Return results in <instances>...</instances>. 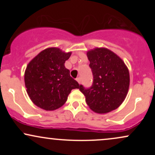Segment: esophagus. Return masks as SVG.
Returning <instances> with one entry per match:
<instances>
[{
  "instance_id": "34e87169",
  "label": "esophagus",
  "mask_w": 155,
  "mask_h": 155,
  "mask_svg": "<svg viewBox=\"0 0 155 155\" xmlns=\"http://www.w3.org/2000/svg\"><path fill=\"white\" fill-rule=\"evenodd\" d=\"M76 81H78V83H79V84H80V83H81V78H76Z\"/></svg>"
}]
</instances>
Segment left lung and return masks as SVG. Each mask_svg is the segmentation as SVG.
Masks as SVG:
<instances>
[{
	"label": "left lung",
	"instance_id": "left-lung-1",
	"mask_svg": "<svg viewBox=\"0 0 155 155\" xmlns=\"http://www.w3.org/2000/svg\"><path fill=\"white\" fill-rule=\"evenodd\" d=\"M93 81L90 87L80 84L79 90L93 111L108 113L122 104L130 84V75L124 63L116 54L105 48L87 52Z\"/></svg>",
	"mask_w": 155,
	"mask_h": 155
}]
</instances>
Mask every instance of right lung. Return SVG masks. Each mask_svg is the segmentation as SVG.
<instances>
[{"mask_svg":"<svg viewBox=\"0 0 155 155\" xmlns=\"http://www.w3.org/2000/svg\"><path fill=\"white\" fill-rule=\"evenodd\" d=\"M71 53L48 48L30 62L25 73L27 92L33 104L47 111L61 107L73 89L80 85L70 76L65 62Z\"/></svg>","mask_w":155,"mask_h":155,"instance_id":"right-lung-1","label":"right lung"}]
</instances>
